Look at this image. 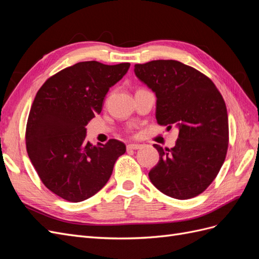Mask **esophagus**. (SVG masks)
<instances>
[{
    "mask_svg": "<svg viewBox=\"0 0 259 259\" xmlns=\"http://www.w3.org/2000/svg\"><path fill=\"white\" fill-rule=\"evenodd\" d=\"M140 148H142V145H138V144H131L126 146L127 150H138Z\"/></svg>",
    "mask_w": 259,
    "mask_h": 259,
    "instance_id": "esophagus-1",
    "label": "esophagus"
}]
</instances>
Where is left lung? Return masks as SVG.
Returning a JSON list of instances; mask_svg holds the SVG:
<instances>
[{"instance_id":"obj_1","label":"left lung","mask_w":259,"mask_h":259,"mask_svg":"<svg viewBox=\"0 0 259 259\" xmlns=\"http://www.w3.org/2000/svg\"><path fill=\"white\" fill-rule=\"evenodd\" d=\"M134 72L155 94L158 124L179 131L175 147L153 145L160 159L149 171L150 182L170 198L197 197L226 159L229 127L223 96L206 75L177 60L135 65Z\"/></svg>"}]
</instances>
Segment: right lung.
Returning <instances> with one entry per match:
<instances>
[{"label":"right lung","instance_id":"1","mask_svg":"<svg viewBox=\"0 0 259 259\" xmlns=\"http://www.w3.org/2000/svg\"><path fill=\"white\" fill-rule=\"evenodd\" d=\"M131 64L83 61L51 76L36 93L28 117L26 146L46 188L69 202L96 194L126 151L116 139L106 145L86 142L85 126L103 109L109 89Z\"/></svg>","mask_w":259,"mask_h":259}]
</instances>
